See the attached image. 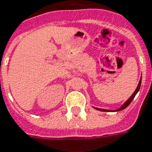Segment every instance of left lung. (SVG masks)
I'll return each instance as SVG.
<instances>
[{
    "label": "left lung",
    "mask_w": 152,
    "mask_h": 152,
    "mask_svg": "<svg viewBox=\"0 0 152 152\" xmlns=\"http://www.w3.org/2000/svg\"><path fill=\"white\" fill-rule=\"evenodd\" d=\"M141 83H142V76H141V79L139 80L138 82V85H137V89L135 90V91L133 92V94H132L131 96H130V98L128 99L127 101L124 103L123 105L121 106L119 109H114V110H109V109H99V108H95V107H93L94 109H97V110H99V111H102V112H118V111H121V110H123L125 108H127L130 104H131V102L132 101V99H134L135 97V95L137 94V92L139 91L140 90V87H141Z\"/></svg>",
    "instance_id": "obj_1"
}]
</instances>
